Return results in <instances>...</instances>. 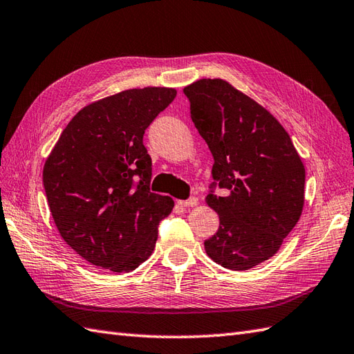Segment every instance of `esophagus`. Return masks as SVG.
Here are the masks:
<instances>
[{"instance_id": "34e87169", "label": "esophagus", "mask_w": 354, "mask_h": 354, "mask_svg": "<svg viewBox=\"0 0 354 354\" xmlns=\"http://www.w3.org/2000/svg\"><path fill=\"white\" fill-rule=\"evenodd\" d=\"M177 204L180 207H195L198 204L197 198H189V200H178Z\"/></svg>"}]
</instances>
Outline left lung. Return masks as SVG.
Segmentation results:
<instances>
[{"mask_svg": "<svg viewBox=\"0 0 354 354\" xmlns=\"http://www.w3.org/2000/svg\"><path fill=\"white\" fill-rule=\"evenodd\" d=\"M191 118L214 156L209 207L219 229L204 241L212 261L245 271L268 261L300 219L306 171L288 131L265 107L221 80L183 89ZM218 184L230 192L218 198Z\"/></svg>", "mask_w": 354, "mask_h": 354, "instance_id": "1", "label": "left lung"}]
</instances>
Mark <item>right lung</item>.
<instances>
[{"mask_svg": "<svg viewBox=\"0 0 354 354\" xmlns=\"http://www.w3.org/2000/svg\"><path fill=\"white\" fill-rule=\"evenodd\" d=\"M172 88L129 89L83 107L44 165V187L60 236L78 256L130 272L151 256L157 225L174 201L150 192L144 133L176 98Z\"/></svg>", "mask_w": 354, "mask_h": 354, "instance_id": "add662e5", "label": "right lung"}]
</instances>
